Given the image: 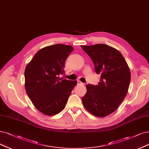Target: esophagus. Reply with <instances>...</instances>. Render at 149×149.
<instances>
[{"mask_svg":"<svg viewBox=\"0 0 149 149\" xmlns=\"http://www.w3.org/2000/svg\"><path fill=\"white\" fill-rule=\"evenodd\" d=\"M81 84H82L80 80H77V85H81Z\"/></svg>","mask_w":149,"mask_h":149,"instance_id":"34e87169","label":"esophagus"}]
</instances>
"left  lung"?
I'll use <instances>...</instances> for the list:
<instances>
[{"label":"left lung","mask_w":149,"mask_h":149,"mask_svg":"<svg viewBox=\"0 0 149 149\" xmlns=\"http://www.w3.org/2000/svg\"><path fill=\"white\" fill-rule=\"evenodd\" d=\"M81 47L91 58L96 73L101 74L97 85L86 86L82 102L95 116H107L116 111L127 94L131 80L128 65L119 51L105 44Z\"/></svg>","instance_id":"left-lung-1"}]
</instances>
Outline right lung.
Returning <instances> with one entry per match:
<instances>
[{"label":"right lung","mask_w":149,"mask_h":149,"mask_svg":"<svg viewBox=\"0 0 149 149\" xmlns=\"http://www.w3.org/2000/svg\"><path fill=\"white\" fill-rule=\"evenodd\" d=\"M74 48L55 44L40 49L27 65L25 88L32 102L40 112L54 115L64 109L77 84L59 75L64 73L65 61Z\"/></svg>","instance_id":"add662e5"}]
</instances>
